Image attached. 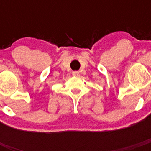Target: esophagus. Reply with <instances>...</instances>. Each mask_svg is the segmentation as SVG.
<instances>
[{
  "label": "esophagus",
  "instance_id": "34e87169",
  "mask_svg": "<svg viewBox=\"0 0 151 151\" xmlns=\"http://www.w3.org/2000/svg\"><path fill=\"white\" fill-rule=\"evenodd\" d=\"M73 76H76V77L79 76V72H78V71L73 72Z\"/></svg>",
  "mask_w": 151,
  "mask_h": 151
}]
</instances>
